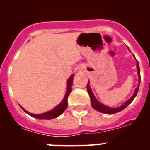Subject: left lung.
Returning a JSON list of instances; mask_svg holds the SVG:
<instances>
[{
    "instance_id": "left-lung-1",
    "label": "left lung",
    "mask_w": 150,
    "mask_h": 150,
    "mask_svg": "<svg viewBox=\"0 0 150 150\" xmlns=\"http://www.w3.org/2000/svg\"><path fill=\"white\" fill-rule=\"evenodd\" d=\"M128 50H129V48H128ZM134 58H135V57H134ZM137 69H138V71H137V73H138L139 79V82L138 86H137V88L135 89V91H134V94H133V96H131V97L130 98L128 101H126L125 103H123L121 106L117 107V108H112V107H107L106 105H104L103 104H102V103H100L99 102H98L97 99L95 98V96H94V95H93V92H92L91 89L90 85H89V81H88V84H87V91H88V94H89V96H90L91 104L92 107H93V109H95L96 110H97V111L100 112L105 113V114H115V113H117V112H118L122 111V110H124L125 107H128V105H129V104L133 102V100L134 99V98L136 97L137 93H138L139 88L141 76H140V69H139V66L138 61H137Z\"/></svg>"
}]
</instances>
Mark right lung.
Listing matches in <instances>:
<instances>
[{"label": "right lung", "instance_id": "obj_1", "mask_svg": "<svg viewBox=\"0 0 150 150\" xmlns=\"http://www.w3.org/2000/svg\"><path fill=\"white\" fill-rule=\"evenodd\" d=\"M75 76V75H71L70 78L68 79L67 81V92L64 98L63 99V100L62 101V102L59 105H57L55 108L53 109L51 111H48L47 112L42 113V114H32V113L29 112L25 110L22 106H20L21 108L27 113L29 115L32 116V117H35V118L37 119H47V120H50V119H54L56 117H59L61 114H62L65 110L67 107L68 102H67V99L68 96H69V93L72 91V81H73V78Z\"/></svg>", "mask_w": 150, "mask_h": 150}]
</instances>
